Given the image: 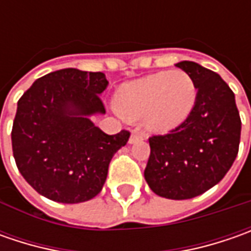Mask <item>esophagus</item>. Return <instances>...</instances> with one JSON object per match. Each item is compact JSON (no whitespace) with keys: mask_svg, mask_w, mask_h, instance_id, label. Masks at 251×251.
Here are the masks:
<instances>
[{"mask_svg":"<svg viewBox=\"0 0 251 251\" xmlns=\"http://www.w3.org/2000/svg\"><path fill=\"white\" fill-rule=\"evenodd\" d=\"M145 138L144 137V134H140V132H132L130 135V140H128V144H137V142H140V141H142Z\"/></svg>","mask_w":251,"mask_h":251,"instance_id":"1","label":"esophagus"}]
</instances>
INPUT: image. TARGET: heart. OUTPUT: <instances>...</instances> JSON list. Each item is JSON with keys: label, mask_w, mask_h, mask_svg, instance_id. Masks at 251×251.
Returning <instances> with one entry per match:
<instances>
[{"label": "heart", "mask_w": 251, "mask_h": 251, "mask_svg": "<svg viewBox=\"0 0 251 251\" xmlns=\"http://www.w3.org/2000/svg\"><path fill=\"white\" fill-rule=\"evenodd\" d=\"M197 85L184 71L152 74L124 83L114 96V106L130 121L144 117L145 128L166 134L177 128L196 106Z\"/></svg>", "instance_id": "heart-1"}]
</instances>
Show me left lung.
<instances>
[{
  "mask_svg": "<svg viewBox=\"0 0 251 251\" xmlns=\"http://www.w3.org/2000/svg\"><path fill=\"white\" fill-rule=\"evenodd\" d=\"M176 67L194 79L197 101L181 126L150 138L144 176L159 197L188 200L225 177L237 156L242 121L235 93L217 73L193 61Z\"/></svg>",
  "mask_w": 251,
  "mask_h": 251,
  "instance_id": "left-lung-1",
  "label": "left lung"
}]
</instances>
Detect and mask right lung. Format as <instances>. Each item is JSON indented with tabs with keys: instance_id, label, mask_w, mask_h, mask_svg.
I'll list each match as a JSON object with an SVG mask.
<instances>
[{
	"instance_id": "right-lung-1",
	"label": "right lung",
	"mask_w": 251,
	"mask_h": 251,
	"mask_svg": "<svg viewBox=\"0 0 251 251\" xmlns=\"http://www.w3.org/2000/svg\"><path fill=\"white\" fill-rule=\"evenodd\" d=\"M107 85L103 73L64 68L34 81L18 101L15 162L43 197L78 204L101 191L113 155L130 138L124 130L107 135L91 120L106 114L100 95Z\"/></svg>"
}]
</instances>
